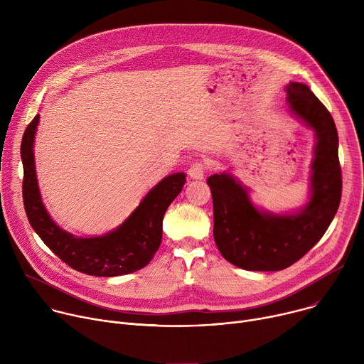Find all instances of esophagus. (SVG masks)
<instances>
[{
	"label": "esophagus",
	"instance_id": "obj_1",
	"mask_svg": "<svg viewBox=\"0 0 364 364\" xmlns=\"http://www.w3.org/2000/svg\"><path fill=\"white\" fill-rule=\"evenodd\" d=\"M188 177L191 180H203L204 178V166H203V163H193L188 168Z\"/></svg>",
	"mask_w": 364,
	"mask_h": 364
}]
</instances>
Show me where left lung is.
I'll return each mask as SVG.
<instances>
[{
    "instance_id": "left-lung-1",
    "label": "left lung",
    "mask_w": 364,
    "mask_h": 364,
    "mask_svg": "<svg viewBox=\"0 0 364 364\" xmlns=\"http://www.w3.org/2000/svg\"><path fill=\"white\" fill-rule=\"evenodd\" d=\"M289 112L314 131L309 196L291 213H271L250 200L230 173L207 178L213 197V236L222 256L246 271H281L301 259L326 233L341 200L338 134L331 114L299 82L287 86Z\"/></svg>"
}]
</instances>
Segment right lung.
Returning <instances> with one entry per match:
<instances>
[{
    "label": "right lung",
    "mask_w": 364,
    "mask_h": 364,
    "mask_svg": "<svg viewBox=\"0 0 364 364\" xmlns=\"http://www.w3.org/2000/svg\"><path fill=\"white\" fill-rule=\"evenodd\" d=\"M38 121L40 115H36L21 141L23 200L34 232L65 264L87 275L119 277L146 267L160 247L166 210L183 190L186 174L176 173L163 178L117 229L100 236H75L56 225L41 200L34 163Z\"/></svg>",
    "instance_id": "obj_1"
}]
</instances>
